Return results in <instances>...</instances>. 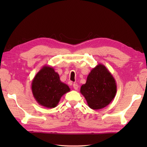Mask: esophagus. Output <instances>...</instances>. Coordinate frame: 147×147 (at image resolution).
I'll return each instance as SVG.
<instances>
[{
    "instance_id": "34e87169",
    "label": "esophagus",
    "mask_w": 147,
    "mask_h": 147,
    "mask_svg": "<svg viewBox=\"0 0 147 147\" xmlns=\"http://www.w3.org/2000/svg\"><path fill=\"white\" fill-rule=\"evenodd\" d=\"M73 88L74 90H78L79 88V85L77 84H73Z\"/></svg>"
}]
</instances>
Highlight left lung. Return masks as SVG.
Returning <instances> with one entry per match:
<instances>
[{
    "mask_svg": "<svg viewBox=\"0 0 147 147\" xmlns=\"http://www.w3.org/2000/svg\"><path fill=\"white\" fill-rule=\"evenodd\" d=\"M80 92L90 108L98 110L107 106L114 98L116 82L108 69L98 64L90 71L86 83L81 86Z\"/></svg>",
    "mask_w": 147,
    "mask_h": 147,
    "instance_id": "left-lung-1",
    "label": "left lung"
}]
</instances>
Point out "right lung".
Segmentation results:
<instances>
[{"label": "right lung", "mask_w": 147, "mask_h": 147, "mask_svg": "<svg viewBox=\"0 0 147 147\" xmlns=\"http://www.w3.org/2000/svg\"><path fill=\"white\" fill-rule=\"evenodd\" d=\"M34 98L40 105L54 108L61 97L70 91L66 84L61 82L57 73L49 65H43L34 77L32 82Z\"/></svg>", "instance_id": "add662e5"}]
</instances>
